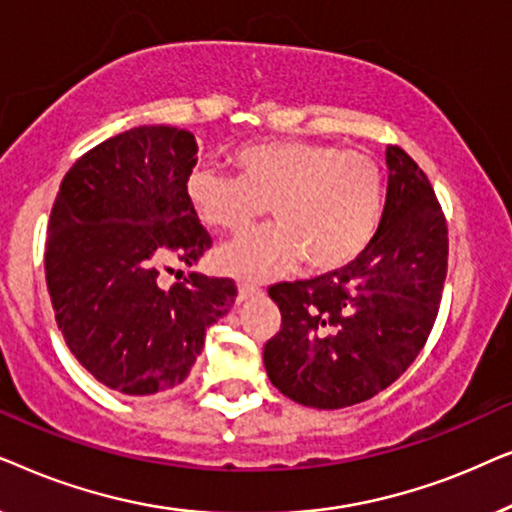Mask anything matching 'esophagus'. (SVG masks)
<instances>
[{
	"instance_id": "obj_1",
	"label": "esophagus",
	"mask_w": 512,
	"mask_h": 512,
	"mask_svg": "<svg viewBox=\"0 0 512 512\" xmlns=\"http://www.w3.org/2000/svg\"><path fill=\"white\" fill-rule=\"evenodd\" d=\"M258 293H261V286L258 284H254V282H240L237 284V300H247V298H251V296H258Z\"/></svg>"
}]
</instances>
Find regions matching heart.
Returning <instances> with one entry per match:
<instances>
[{"mask_svg":"<svg viewBox=\"0 0 512 512\" xmlns=\"http://www.w3.org/2000/svg\"><path fill=\"white\" fill-rule=\"evenodd\" d=\"M237 177L195 167L186 195L202 226L242 233L258 216L272 226L242 235L216 254L223 272L265 279L293 268L333 272L352 263L382 219V170L363 151L286 139L242 146L233 153Z\"/></svg>","mask_w":512,"mask_h":512,"instance_id":"obj_1","label":"heart"}]
</instances>
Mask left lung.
Masks as SVG:
<instances>
[{
  "label": "left lung",
  "mask_w": 512,
  "mask_h": 512,
  "mask_svg": "<svg viewBox=\"0 0 512 512\" xmlns=\"http://www.w3.org/2000/svg\"><path fill=\"white\" fill-rule=\"evenodd\" d=\"M387 167V202L368 247L345 268L268 291L282 326L265 342V370L307 408L338 410L380 394L417 359L438 317L445 214L401 146H389Z\"/></svg>",
  "instance_id": "8db88e82"
}]
</instances>
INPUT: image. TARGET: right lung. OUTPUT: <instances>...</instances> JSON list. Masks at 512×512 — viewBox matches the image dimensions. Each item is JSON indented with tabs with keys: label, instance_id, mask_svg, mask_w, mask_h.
<instances>
[{
	"label": "right lung",
	"instance_id": "right-lung-1",
	"mask_svg": "<svg viewBox=\"0 0 512 512\" xmlns=\"http://www.w3.org/2000/svg\"><path fill=\"white\" fill-rule=\"evenodd\" d=\"M195 163L191 132L139 125L83 153L53 202L44 268L55 321L76 361L121 394L184 382L235 303L228 277L160 286V270L191 268L212 247L186 195Z\"/></svg>",
	"mask_w": 512,
	"mask_h": 512
}]
</instances>
